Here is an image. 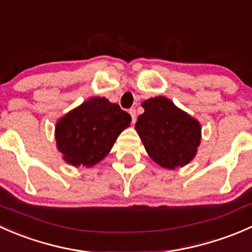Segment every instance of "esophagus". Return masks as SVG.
I'll return each mask as SVG.
<instances>
[{
    "label": "esophagus",
    "instance_id": "esophagus-1",
    "mask_svg": "<svg viewBox=\"0 0 252 252\" xmlns=\"http://www.w3.org/2000/svg\"><path fill=\"white\" fill-rule=\"evenodd\" d=\"M129 114L131 116V122H133V123H135V122H136V111H135V108H130V110H129Z\"/></svg>",
    "mask_w": 252,
    "mask_h": 252
}]
</instances>
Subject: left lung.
<instances>
[{
  "label": "left lung",
  "mask_w": 252,
  "mask_h": 252,
  "mask_svg": "<svg viewBox=\"0 0 252 252\" xmlns=\"http://www.w3.org/2000/svg\"><path fill=\"white\" fill-rule=\"evenodd\" d=\"M145 112L135 129L149 156L163 168L175 169L195 157L201 140V126L163 96L142 102Z\"/></svg>",
  "instance_id": "1"
}]
</instances>
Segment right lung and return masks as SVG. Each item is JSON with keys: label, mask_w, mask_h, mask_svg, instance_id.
I'll list each match as a JSON object with an SVG mask.
<instances>
[{"label": "right lung", "mask_w": 252, "mask_h": 252, "mask_svg": "<svg viewBox=\"0 0 252 252\" xmlns=\"http://www.w3.org/2000/svg\"><path fill=\"white\" fill-rule=\"evenodd\" d=\"M130 114L105 97H93L56 124L57 149L74 167H93L105 158L119 134L128 128Z\"/></svg>", "instance_id": "right-lung-1"}]
</instances>
